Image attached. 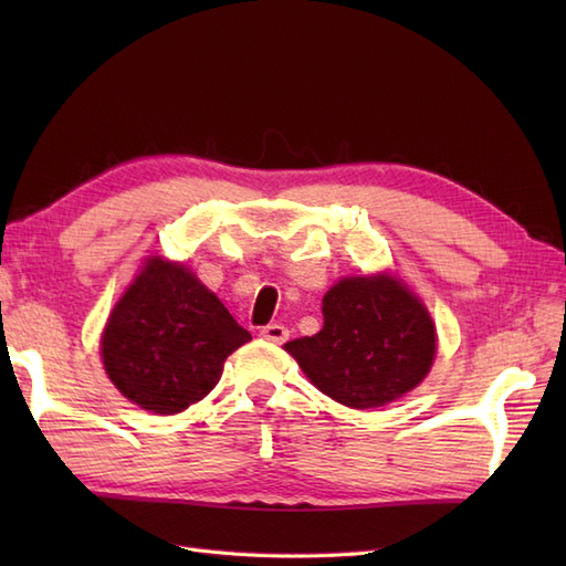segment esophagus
I'll use <instances>...</instances> for the list:
<instances>
[{
    "label": "esophagus",
    "mask_w": 566,
    "mask_h": 566,
    "mask_svg": "<svg viewBox=\"0 0 566 566\" xmlns=\"http://www.w3.org/2000/svg\"><path fill=\"white\" fill-rule=\"evenodd\" d=\"M260 335L264 340H272V343H286V338H290V331H286L282 323H268V326H264L262 331H260Z\"/></svg>",
    "instance_id": "1"
}]
</instances>
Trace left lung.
Listing matches in <instances>:
<instances>
[{
	"label": "left lung",
	"instance_id": "left-lung-1",
	"mask_svg": "<svg viewBox=\"0 0 566 566\" xmlns=\"http://www.w3.org/2000/svg\"><path fill=\"white\" fill-rule=\"evenodd\" d=\"M284 350L331 399L377 408L423 381L436 357V326L394 276H350L323 296V328Z\"/></svg>",
	"mask_w": 566,
	"mask_h": 566
}]
</instances>
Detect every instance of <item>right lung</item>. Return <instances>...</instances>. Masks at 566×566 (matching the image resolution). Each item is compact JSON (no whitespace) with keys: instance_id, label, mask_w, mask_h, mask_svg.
I'll return each instance as SVG.
<instances>
[{"instance_id":"1","label":"right lung","mask_w":566,"mask_h":566,"mask_svg":"<svg viewBox=\"0 0 566 566\" xmlns=\"http://www.w3.org/2000/svg\"><path fill=\"white\" fill-rule=\"evenodd\" d=\"M248 340L195 274L153 258L112 311L102 357L126 399L170 416L201 401L219 384L226 357Z\"/></svg>"}]
</instances>
